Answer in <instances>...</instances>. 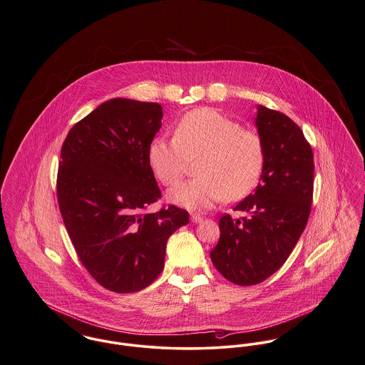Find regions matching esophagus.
<instances>
[{"label":"esophagus","mask_w":365,"mask_h":365,"mask_svg":"<svg viewBox=\"0 0 365 365\" xmlns=\"http://www.w3.org/2000/svg\"><path fill=\"white\" fill-rule=\"evenodd\" d=\"M192 222L193 223H201L202 222V216L198 214L192 215Z\"/></svg>","instance_id":"obj_1"}]
</instances>
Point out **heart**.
Returning <instances> with one entry per match:
<instances>
[{"mask_svg": "<svg viewBox=\"0 0 365 365\" xmlns=\"http://www.w3.org/2000/svg\"><path fill=\"white\" fill-rule=\"evenodd\" d=\"M197 157L200 176L175 186L168 198L189 210H208L222 198L237 201L257 187L266 145L259 132L242 128L235 118L197 108L179 120L172 139L157 136L149 146L151 170L165 186L178 183Z\"/></svg>", "mask_w": 365, "mask_h": 365, "instance_id": "obj_1", "label": "heart"}]
</instances>
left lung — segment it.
Instances as JSON below:
<instances>
[{"label":"left lung","instance_id":"8db88e82","mask_svg":"<svg viewBox=\"0 0 365 365\" xmlns=\"http://www.w3.org/2000/svg\"><path fill=\"white\" fill-rule=\"evenodd\" d=\"M266 167L255 193L237 204L244 217L223 215L211 260L237 285H255L285 263L303 233L313 201L314 163L302 129L285 114L257 106Z\"/></svg>","mask_w":365,"mask_h":365}]
</instances>
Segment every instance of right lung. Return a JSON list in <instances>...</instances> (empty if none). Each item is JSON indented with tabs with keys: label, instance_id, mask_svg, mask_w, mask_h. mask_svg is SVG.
<instances>
[{
	"label": "right lung",
	"instance_id": "obj_1",
	"mask_svg": "<svg viewBox=\"0 0 365 365\" xmlns=\"http://www.w3.org/2000/svg\"><path fill=\"white\" fill-rule=\"evenodd\" d=\"M161 118L158 103L115 98L74 124L62 145L56 195L66 230L88 273L117 294L150 285L168 238L189 223L175 205L148 212L161 198L149 164Z\"/></svg>",
	"mask_w": 365,
	"mask_h": 365
}]
</instances>
